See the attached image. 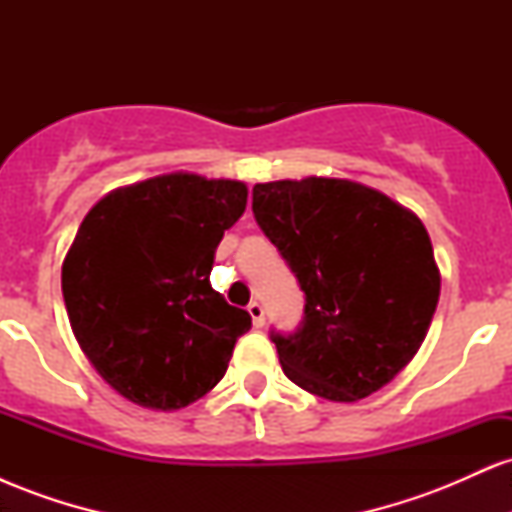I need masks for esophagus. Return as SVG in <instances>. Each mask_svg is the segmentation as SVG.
Listing matches in <instances>:
<instances>
[{
    "mask_svg": "<svg viewBox=\"0 0 512 512\" xmlns=\"http://www.w3.org/2000/svg\"><path fill=\"white\" fill-rule=\"evenodd\" d=\"M248 313L252 317V325H255V327H262L264 325V308H262V303L252 301L248 305Z\"/></svg>",
    "mask_w": 512,
    "mask_h": 512,
    "instance_id": "34e87169",
    "label": "esophagus"
}]
</instances>
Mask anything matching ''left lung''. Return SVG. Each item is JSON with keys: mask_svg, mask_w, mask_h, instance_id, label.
<instances>
[{"mask_svg": "<svg viewBox=\"0 0 512 512\" xmlns=\"http://www.w3.org/2000/svg\"><path fill=\"white\" fill-rule=\"evenodd\" d=\"M252 214L305 293L301 330L272 332L286 378L330 402L385 387L424 344L440 296L414 211L342 178L257 182Z\"/></svg>", "mask_w": 512, "mask_h": 512, "instance_id": "1", "label": "left lung"}]
</instances>
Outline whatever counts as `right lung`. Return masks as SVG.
Instances as JSON below:
<instances>
[{"label":"right lung","mask_w":512,"mask_h":512,"mask_svg":"<svg viewBox=\"0 0 512 512\" xmlns=\"http://www.w3.org/2000/svg\"><path fill=\"white\" fill-rule=\"evenodd\" d=\"M245 204V182L168 173L117 187L84 216L62 296L76 342L117 395L175 411L223 378L252 317L209 274Z\"/></svg>","instance_id":"obj_1"}]
</instances>
